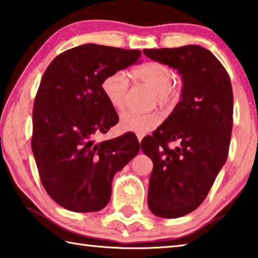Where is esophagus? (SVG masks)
Returning a JSON list of instances; mask_svg holds the SVG:
<instances>
[{
	"label": "esophagus",
	"instance_id": "obj_1",
	"mask_svg": "<svg viewBox=\"0 0 258 258\" xmlns=\"http://www.w3.org/2000/svg\"><path fill=\"white\" fill-rule=\"evenodd\" d=\"M142 136H140V134H138V140H139V142H141V140H142Z\"/></svg>",
	"mask_w": 258,
	"mask_h": 258
}]
</instances>
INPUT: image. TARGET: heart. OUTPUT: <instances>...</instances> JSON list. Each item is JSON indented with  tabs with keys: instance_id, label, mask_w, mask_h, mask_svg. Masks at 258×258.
<instances>
[{
	"instance_id": "obj_1",
	"label": "heart",
	"mask_w": 258,
	"mask_h": 258,
	"mask_svg": "<svg viewBox=\"0 0 258 258\" xmlns=\"http://www.w3.org/2000/svg\"><path fill=\"white\" fill-rule=\"evenodd\" d=\"M133 77L154 89V100L161 107L170 108L180 97V87L172 83L173 72L165 64L147 62L134 69ZM130 87L128 76L124 71L110 73L102 83V91L112 108L121 110L125 105V96ZM161 121L157 113H137L124 111L119 117V128L124 132L145 134L154 130Z\"/></svg>"
}]
</instances>
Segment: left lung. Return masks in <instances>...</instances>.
Returning <instances> with one entry per match:
<instances>
[{
    "instance_id": "obj_1",
    "label": "left lung",
    "mask_w": 258,
    "mask_h": 258,
    "mask_svg": "<svg viewBox=\"0 0 258 258\" xmlns=\"http://www.w3.org/2000/svg\"><path fill=\"white\" fill-rule=\"evenodd\" d=\"M150 59L181 76L179 103L141 149L153 161L148 207L155 216L178 218L194 211L225 164L233 127V91L227 71L196 44L145 49ZM177 146L171 149L170 143Z\"/></svg>"
}]
</instances>
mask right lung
<instances>
[{
	"instance_id": "1",
	"label": "right lung",
	"mask_w": 258,
	"mask_h": 258,
	"mask_svg": "<svg viewBox=\"0 0 258 258\" xmlns=\"http://www.w3.org/2000/svg\"><path fill=\"white\" fill-rule=\"evenodd\" d=\"M140 56V50L87 43L62 52L43 73L34 100L32 150L44 189L65 209H103L113 175L140 150L127 133L94 141L118 122L102 83Z\"/></svg>"
}]
</instances>
